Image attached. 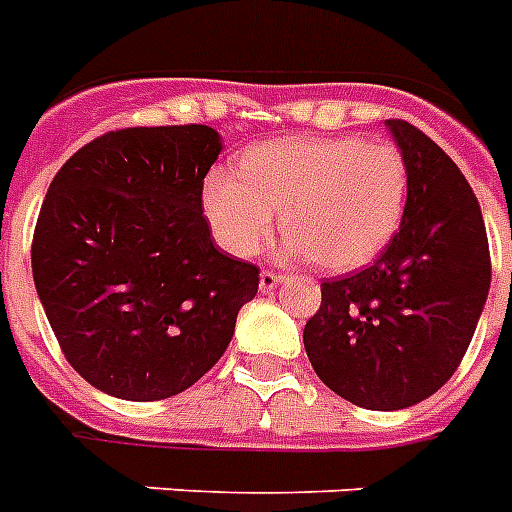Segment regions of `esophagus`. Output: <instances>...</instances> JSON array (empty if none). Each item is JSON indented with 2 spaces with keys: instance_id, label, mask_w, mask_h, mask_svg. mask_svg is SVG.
<instances>
[{
  "instance_id": "34e87169",
  "label": "esophagus",
  "mask_w": 512,
  "mask_h": 512,
  "mask_svg": "<svg viewBox=\"0 0 512 512\" xmlns=\"http://www.w3.org/2000/svg\"><path fill=\"white\" fill-rule=\"evenodd\" d=\"M281 281H284L281 273H276V270H263L260 273V292H273Z\"/></svg>"
}]
</instances>
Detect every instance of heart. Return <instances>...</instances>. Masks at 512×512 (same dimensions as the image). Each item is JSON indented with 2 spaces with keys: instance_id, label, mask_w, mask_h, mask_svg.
I'll return each instance as SVG.
<instances>
[{
  "instance_id": "1",
  "label": "heart",
  "mask_w": 512,
  "mask_h": 512,
  "mask_svg": "<svg viewBox=\"0 0 512 512\" xmlns=\"http://www.w3.org/2000/svg\"><path fill=\"white\" fill-rule=\"evenodd\" d=\"M407 189V162L389 141L299 136L249 149L239 176L210 173L202 207L215 242L231 255L260 252L281 210L289 255L347 273L392 244Z\"/></svg>"
}]
</instances>
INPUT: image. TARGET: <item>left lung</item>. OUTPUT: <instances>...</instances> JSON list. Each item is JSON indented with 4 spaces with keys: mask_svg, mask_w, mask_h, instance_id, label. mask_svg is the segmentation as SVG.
I'll return each mask as SVG.
<instances>
[{
    "mask_svg": "<svg viewBox=\"0 0 512 512\" xmlns=\"http://www.w3.org/2000/svg\"><path fill=\"white\" fill-rule=\"evenodd\" d=\"M407 162V207L368 268L321 284L305 350L323 384L365 410H402L458 371L484 310L492 260L479 199L439 144L386 120Z\"/></svg>",
    "mask_w": 512,
    "mask_h": 512,
    "instance_id": "left-lung-1",
    "label": "left lung"
}]
</instances>
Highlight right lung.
<instances>
[{"label": "right lung", "mask_w": 512, "mask_h": 512, "mask_svg": "<svg viewBox=\"0 0 512 512\" xmlns=\"http://www.w3.org/2000/svg\"><path fill=\"white\" fill-rule=\"evenodd\" d=\"M220 149L210 126L120 128L49 184L33 284L65 360L99 392L181 394L218 363L257 294V265L220 252L202 215Z\"/></svg>", "instance_id": "obj_1"}]
</instances>
